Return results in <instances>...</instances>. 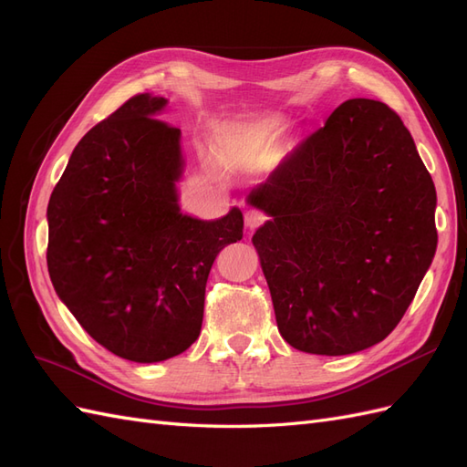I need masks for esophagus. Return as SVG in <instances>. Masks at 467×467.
<instances>
[{
  "label": "esophagus",
  "mask_w": 467,
  "mask_h": 467,
  "mask_svg": "<svg viewBox=\"0 0 467 467\" xmlns=\"http://www.w3.org/2000/svg\"><path fill=\"white\" fill-rule=\"evenodd\" d=\"M244 220H245V225H247L249 230H255V228H259V225L265 222V214H263V212H259L257 208L245 206V210H244Z\"/></svg>",
  "instance_id": "obj_1"
}]
</instances>
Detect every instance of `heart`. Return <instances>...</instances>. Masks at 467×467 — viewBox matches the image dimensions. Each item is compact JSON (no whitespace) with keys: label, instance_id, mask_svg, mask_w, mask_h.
<instances>
[{"label":"heart","instance_id":"heart-1","mask_svg":"<svg viewBox=\"0 0 467 467\" xmlns=\"http://www.w3.org/2000/svg\"><path fill=\"white\" fill-rule=\"evenodd\" d=\"M259 150V140L251 130H234L222 140V151L232 161H245Z\"/></svg>","mask_w":467,"mask_h":467}]
</instances>
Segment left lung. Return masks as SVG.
<instances>
[{
	"instance_id": "obj_1",
	"label": "left lung",
	"mask_w": 467,
	"mask_h": 467,
	"mask_svg": "<svg viewBox=\"0 0 467 467\" xmlns=\"http://www.w3.org/2000/svg\"><path fill=\"white\" fill-rule=\"evenodd\" d=\"M247 202L282 338L312 355L368 348L395 329L436 251V191L386 103L348 99Z\"/></svg>"
}]
</instances>
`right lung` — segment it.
Here are the masks:
<instances>
[{
    "instance_id": "right-lung-1",
    "label": "right lung",
    "mask_w": 467,
    "mask_h": 467,
    "mask_svg": "<svg viewBox=\"0 0 467 467\" xmlns=\"http://www.w3.org/2000/svg\"><path fill=\"white\" fill-rule=\"evenodd\" d=\"M140 93L79 140L48 202L56 294L99 345L132 362L185 352L201 335L218 253L244 235L242 210L182 214L181 130Z\"/></svg>"
}]
</instances>
